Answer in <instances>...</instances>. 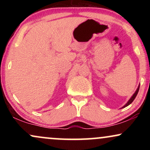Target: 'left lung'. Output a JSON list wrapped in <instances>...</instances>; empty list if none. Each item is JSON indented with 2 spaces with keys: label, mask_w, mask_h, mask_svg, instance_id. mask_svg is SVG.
<instances>
[{
  "label": "left lung",
  "mask_w": 150,
  "mask_h": 150,
  "mask_svg": "<svg viewBox=\"0 0 150 150\" xmlns=\"http://www.w3.org/2000/svg\"><path fill=\"white\" fill-rule=\"evenodd\" d=\"M139 89H140V85L138 86V87H137V90L135 91V92L133 94V95L131 97V98H130V99H129V101H128V102L126 103V104H125L124 106H123V107L122 108H124V107H126V106H128V105H130V104H131V103L132 102V101H134V99H135V97H136V96H137V93H138V91H139Z\"/></svg>",
  "instance_id": "1"
}]
</instances>
